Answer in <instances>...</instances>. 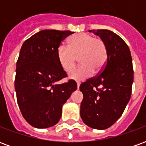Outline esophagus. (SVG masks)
<instances>
[{"label":"esophagus","instance_id":"esophagus-1","mask_svg":"<svg viewBox=\"0 0 146 146\" xmlns=\"http://www.w3.org/2000/svg\"><path fill=\"white\" fill-rule=\"evenodd\" d=\"M80 83L78 82V83H77V89L80 88Z\"/></svg>","mask_w":146,"mask_h":146}]
</instances>
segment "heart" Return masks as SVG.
<instances>
[{
	"label": "heart",
	"mask_w": 146,
	"mask_h": 146,
	"mask_svg": "<svg viewBox=\"0 0 146 146\" xmlns=\"http://www.w3.org/2000/svg\"><path fill=\"white\" fill-rule=\"evenodd\" d=\"M56 57L61 68L70 72L75 67L76 57L81 65L70 73V79L82 80L94 73L100 72L107 62L108 48L106 42L100 37L86 33L70 36L68 46L61 44L56 50Z\"/></svg>",
	"instance_id": "1"
}]
</instances>
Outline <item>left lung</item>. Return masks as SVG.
Masks as SVG:
<instances>
[{
	"mask_svg": "<svg viewBox=\"0 0 146 146\" xmlns=\"http://www.w3.org/2000/svg\"><path fill=\"white\" fill-rule=\"evenodd\" d=\"M89 32L100 36L107 45V62L101 73L80 86L84 98L80 116L92 128L104 130L121 116L131 95L134 71L128 46L117 34L108 30Z\"/></svg>",
	"mask_w": 146,
	"mask_h": 146,
	"instance_id": "1",
	"label": "left lung"
}]
</instances>
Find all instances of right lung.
I'll return each mask as SVG.
<instances>
[{"label":"right lung","instance_id":"obj_1","mask_svg":"<svg viewBox=\"0 0 146 146\" xmlns=\"http://www.w3.org/2000/svg\"><path fill=\"white\" fill-rule=\"evenodd\" d=\"M73 32L44 30L24 42L16 63L15 88L24 119L36 128L55 125L62 108L76 91L75 80L58 84L66 73L61 68L56 50Z\"/></svg>","mask_w":146,"mask_h":146}]
</instances>
